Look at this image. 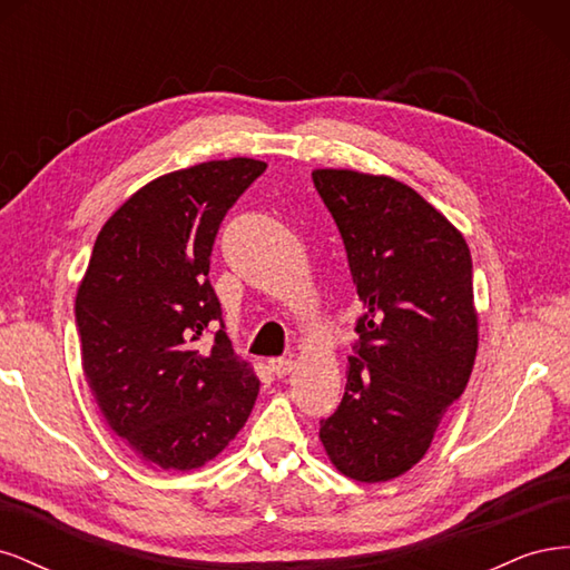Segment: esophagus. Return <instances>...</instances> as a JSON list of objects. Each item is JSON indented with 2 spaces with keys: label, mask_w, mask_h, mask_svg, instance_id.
<instances>
[{
  "label": "esophagus",
  "mask_w": 570,
  "mask_h": 570,
  "mask_svg": "<svg viewBox=\"0 0 570 570\" xmlns=\"http://www.w3.org/2000/svg\"><path fill=\"white\" fill-rule=\"evenodd\" d=\"M268 368L273 371V375L285 377V375L292 373V368H295V361H292V358H271Z\"/></svg>",
  "instance_id": "esophagus-1"
}]
</instances>
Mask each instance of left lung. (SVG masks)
Masks as SVG:
<instances>
[{
    "label": "left lung",
    "mask_w": 570,
    "mask_h": 570,
    "mask_svg": "<svg viewBox=\"0 0 570 570\" xmlns=\"http://www.w3.org/2000/svg\"><path fill=\"white\" fill-rule=\"evenodd\" d=\"M312 178L366 312L342 404L318 438L342 475L387 482L425 456L469 385L478 352L471 249L402 180L354 168H316Z\"/></svg>",
    "instance_id": "1"
}]
</instances>
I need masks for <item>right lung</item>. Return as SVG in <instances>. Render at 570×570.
Returning a JSON list of instances; mask_svg holds the SVG:
<instances>
[{
  "instance_id": "right-lung-1",
  "label": "right lung",
  "mask_w": 570,
  "mask_h": 570,
  "mask_svg": "<svg viewBox=\"0 0 570 570\" xmlns=\"http://www.w3.org/2000/svg\"><path fill=\"white\" fill-rule=\"evenodd\" d=\"M266 161L170 170L101 226L76 295L82 368L118 438L164 471H195L245 428L258 394L249 361L218 331L209 256L223 216Z\"/></svg>"
}]
</instances>
